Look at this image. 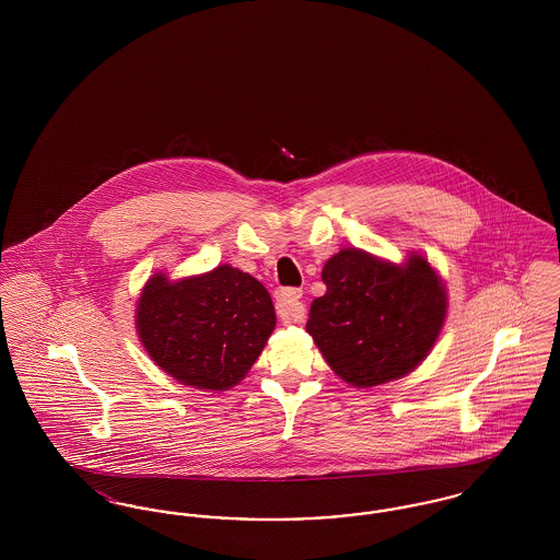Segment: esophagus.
<instances>
[{
	"label": "esophagus",
	"instance_id": "1",
	"mask_svg": "<svg viewBox=\"0 0 560 560\" xmlns=\"http://www.w3.org/2000/svg\"><path fill=\"white\" fill-rule=\"evenodd\" d=\"M302 290L283 288L275 293V306L277 315L285 323H300L304 319V304H302Z\"/></svg>",
	"mask_w": 560,
	"mask_h": 560
}]
</instances>
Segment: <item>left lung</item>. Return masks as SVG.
Instances as JSON below:
<instances>
[{
    "label": "left lung",
    "mask_w": 560,
    "mask_h": 560,
    "mask_svg": "<svg viewBox=\"0 0 560 560\" xmlns=\"http://www.w3.org/2000/svg\"><path fill=\"white\" fill-rule=\"evenodd\" d=\"M327 288L311 304L306 331L345 382L370 388L413 372L434 347L447 315V292L424 256L405 265L347 247L331 256Z\"/></svg>",
    "instance_id": "8db88e82"
}]
</instances>
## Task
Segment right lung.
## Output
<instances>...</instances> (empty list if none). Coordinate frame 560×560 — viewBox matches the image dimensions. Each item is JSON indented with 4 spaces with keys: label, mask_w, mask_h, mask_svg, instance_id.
Masks as SVG:
<instances>
[{
    "label": "right lung",
    "mask_w": 560,
    "mask_h": 560,
    "mask_svg": "<svg viewBox=\"0 0 560 560\" xmlns=\"http://www.w3.org/2000/svg\"><path fill=\"white\" fill-rule=\"evenodd\" d=\"M267 288L240 268L167 281L153 275L136 306L149 357L180 384L229 390L252 370L275 329Z\"/></svg>",
    "instance_id": "add662e5"
}]
</instances>
